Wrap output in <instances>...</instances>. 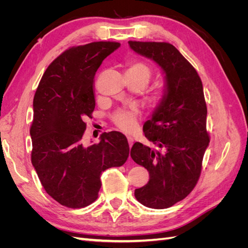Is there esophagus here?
<instances>
[{"instance_id": "esophagus-1", "label": "esophagus", "mask_w": 248, "mask_h": 248, "mask_svg": "<svg viewBox=\"0 0 248 248\" xmlns=\"http://www.w3.org/2000/svg\"><path fill=\"white\" fill-rule=\"evenodd\" d=\"M127 140H128V144H129V147L131 148L132 145H133V139L131 137H128L127 138Z\"/></svg>"}]
</instances>
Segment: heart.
<instances>
[{"label": "heart", "instance_id": "obj_1", "mask_svg": "<svg viewBox=\"0 0 248 248\" xmlns=\"http://www.w3.org/2000/svg\"><path fill=\"white\" fill-rule=\"evenodd\" d=\"M127 76L139 78L144 79L146 84L150 77H151V70L149 66L140 61H131L127 64ZM139 110L137 108H119L111 116V120L114 124L125 132L133 131L138 127Z\"/></svg>", "mask_w": 248, "mask_h": 248}]
</instances>
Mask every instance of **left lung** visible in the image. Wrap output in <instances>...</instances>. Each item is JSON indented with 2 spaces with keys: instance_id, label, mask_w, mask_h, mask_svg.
<instances>
[{
  "instance_id": "1",
  "label": "left lung",
  "mask_w": 248,
  "mask_h": 248,
  "mask_svg": "<svg viewBox=\"0 0 248 248\" xmlns=\"http://www.w3.org/2000/svg\"><path fill=\"white\" fill-rule=\"evenodd\" d=\"M138 54L154 60L166 73L167 90L144 125L154 148L134 142L131 158L148 170L147 185L134 190L146 207L166 209L182 201L197 185L209 145L207 106L194 67L169 42L128 41Z\"/></svg>"
}]
</instances>
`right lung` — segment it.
I'll list each match as a JSON object with an SVG mask.
<instances>
[{
  "label": "right lung",
  "instance_id": "obj_1",
  "mask_svg": "<svg viewBox=\"0 0 248 248\" xmlns=\"http://www.w3.org/2000/svg\"><path fill=\"white\" fill-rule=\"evenodd\" d=\"M119 46L115 41H97L67 48L37 87L31 161L46 193L65 207L91 205L98 198L102 172L128 158V141L119 131L102 133L98 144L82 145L85 120L95 108V73Z\"/></svg>",
  "mask_w": 248,
  "mask_h": 248
}]
</instances>
